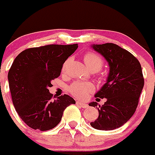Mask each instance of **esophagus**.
<instances>
[{
  "mask_svg": "<svg viewBox=\"0 0 155 155\" xmlns=\"http://www.w3.org/2000/svg\"><path fill=\"white\" fill-rule=\"evenodd\" d=\"M77 104L80 106V107H83V108H86V107H87V104L84 103L83 101H77Z\"/></svg>",
  "mask_w": 155,
  "mask_h": 155,
  "instance_id": "34e87169",
  "label": "esophagus"
}]
</instances>
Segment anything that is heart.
Returning a JSON list of instances; mask_svg holds the SVG:
<instances>
[{"mask_svg": "<svg viewBox=\"0 0 155 155\" xmlns=\"http://www.w3.org/2000/svg\"><path fill=\"white\" fill-rule=\"evenodd\" d=\"M70 61L68 59L63 67V71L65 70L66 65ZM84 61L91 71L97 72L101 70L104 65V61L101 56L93 52H87L84 56ZM71 93L77 97L84 98L87 94L94 91V86L90 82H74L69 87Z\"/></svg>", "mask_w": 155, "mask_h": 155, "instance_id": "obj_1", "label": "heart"}]
</instances>
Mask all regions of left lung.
<instances>
[{"instance_id":"obj_1","label":"left lung","mask_w":155,"mask_h":155,"mask_svg":"<svg viewBox=\"0 0 155 155\" xmlns=\"http://www.w3.org/2000/svg\"><path fill=\"white\" fill-rule=\"evenodd\" d=\"M92 48L107 60L110 71L107 82L95 94L97 101L106 98V102L99 105L98 117L91 125L97 130H114L125 124L135 112L144 84L142 69L132 54L115 44L93 45ZM89 105L97 107V103Z\"/></svg>"}]
</instances>
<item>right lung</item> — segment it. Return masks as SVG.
I'll list each match as a JSON object with an SVG mask.
<instances>
[{"mask_svg":"<svg viewBox=\"0 0 155 155\" xmlns=\"http://www.w3.org/2000/svg\"><path fill=\"white\" fill-rule=\"evenodd\" d=\"M78 47L74 44L28 48L13 62L8 76L12 101L21 120L31 128L42 131L54 128L60 123L65 108L75 104L68 94L53 100L48 88Z\"/></svg>","mask_w":155,"mask_h":155,"instance_id":"obj_1","label":"right lung"}]
</instances>
